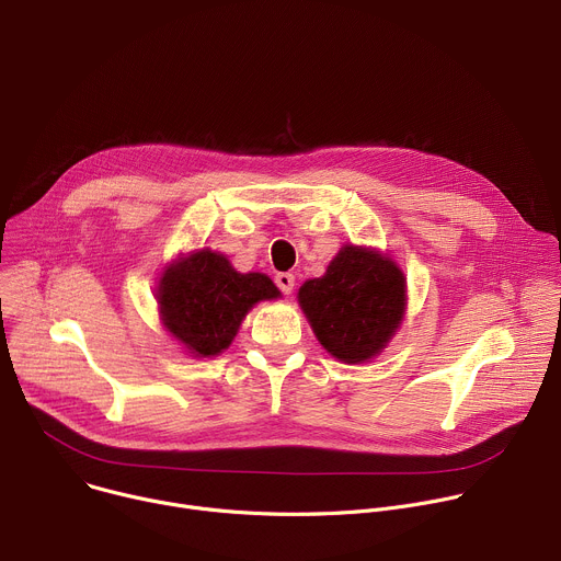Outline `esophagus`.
Listing matches in <instances>:
<instances>
[{"label": "esophagus", "mask_w": 561, "mask_h": 561, "mask_svg": "<svg viewBox=\"0 0 561 561\" xmlns=\"http://www.w3.org/2000/svg\"><path fill=\"white\" fill-rule=\"evenodd\" d=\"M275 284L279 286V290H282L284 295H290V293H293V286H295V275H293V273H279V275L275 277Z\"/></svg>", "instance_id": "obj_1"}]
</instances>
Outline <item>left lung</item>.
I'll return each mask as SVG.
<instances>
[{"label": "left lung", "mask_w": 561, "mask_h": 561, "mask_svg": "<svg viewBox=\"0 0 561 561\" xmlns=\"http://www.w3.org/2000/svg\"><path fill=\"white\" fill-rule=\"evenodd\" d=\"M297 301L327 353L342 364H366L402 327L409 286L388 253L344 244L322 277L301 284Z\"/></svg>", "instance_id": "1"}]
</instances>
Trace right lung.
<instances>
[{
    "mask_svg": "<svg viewBox=\"0 0 561 561\" xmlns=\"http://www.w3.org/2000/svg\"><path fill=\"white\" fill-rule=\"evenodd\" d=\"M282 293L264 273H239L210 249L180 253L159 275L154 299L169 335L195 359L217 357L260 301Z\"/></svg>",
    "mask_w": 561,
    "mask_h": 561,
    "instance_id": "obj_1",
    "label": "right lung"
}]
</instances>
